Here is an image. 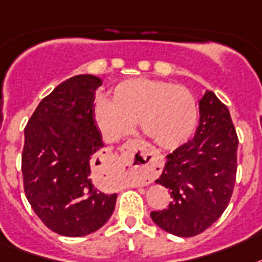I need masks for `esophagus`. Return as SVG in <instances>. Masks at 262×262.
Listing matches in <instances>:
<instances>
[{
	"label": "esophagus",
	"mask_w": 262,
	"mask_h": 262,
	"mask_svg": "<svg viewBox=\"0 0 262 262\" xmlns=\"http://www.w3.org/2000/svg\"><path fill=\"white\" fill-rule=\"evenodd\" d=\"M124 162L131 171L138 177L139 185H146L151 182L157 174V158L152 155L150 148L142 140H133L126 146V151L123 154Z\"/></svg>",
	"instance_id": "esophagus-1"
}]
</instances>
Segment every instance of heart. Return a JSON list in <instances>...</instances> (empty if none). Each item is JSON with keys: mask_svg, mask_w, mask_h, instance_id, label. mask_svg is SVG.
Here are the masks:
<instances>
[{"mask_svg": "<svg viewBox=\"0 0 262 262\" xmlns=\"http://www.w3.org/2000/svg\"><path fill=\"white\" fill-rule=\"evenodd\" d=\"M195 99L189 90L162 80L134 77L112 90V100L100 97L95 119L111 142L133 134L139 120L142 133L163 150L186 143L196 124Z\"/></svg>", "mask_w": 262, "mask_h": 262, "instance_id": "heart-1", "label": "heart"}]
</instances>
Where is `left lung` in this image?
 <instances>
[{
    "label": "left lung",
    "instance_id": "1",
    "mask_svg": "<svg viewBox=\"0 0 262 262\" xmlns=\"http://www.w3.org/2000/svg\"><path fill=\"white\" fill-rule=\"evenodd\" d=\"M238 139L228 107L211 91L200 100V122L190 142L166 157L158 185L168 189L167 209L151 220L178 237H193L221 217L232 198Z\"/></svg>",
    "mask_w": 262,
    "mask_h": 262
}]
</instances>
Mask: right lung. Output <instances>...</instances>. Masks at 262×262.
I'll use <instances>...</instances> for the list:
<instances>
[{"instance_id": "add662e5", "label": "right lung", "mask_w": 262, "mask_h": 262, "mask_svg": "<svg viewBox=\"0 0 262 262\" xmlns=\"http://www.w3.org/2000/svg\"><path fill=\"white\" fill-rule=\"evenodd\" d=\"M101 83L88 73L66 80L40 101L24 131L27 198L45 226L66 237L96 232L115 209L116 193H103L94 181L104 147L94 105Z\"/></svg>"}]
</instances>
